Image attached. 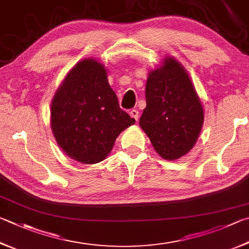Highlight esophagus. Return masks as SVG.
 I'll use <instances>...</instances> for the list:
<instances>
[{
  "mask_svg": "<svg viewBox=\"0 0 249 249\" xmlns=\"http://www.w3.org/2000/svg\"><path fill=\"white\" fill-rule=\"evenodd\" d=\"M129 115L132 116L135 121H138V119H139V112H138L137 110H135V109L130 110V112H129Z\"/></svg>",
  "mask_w": 249,
  "mask_h": 249,
  "instance_id": "1",
  "label": "esophagus"
}]
</instances>
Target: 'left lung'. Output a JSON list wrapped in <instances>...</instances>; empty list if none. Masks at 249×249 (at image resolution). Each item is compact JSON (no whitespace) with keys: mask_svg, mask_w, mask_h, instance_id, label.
Instances as JSON below:
<instances>
[{"mask_svg":"<svg viewBox=\"0 0 249 249\" xmlns=\"http://www.w3.org/2000/svg\"><path fill=\"white\" fill-rule=\"evenodd\" d=\"M139 125L165 160H176L196 143L203 124V107L187 71L174 57L151 71Z\"/></svg>","mask_w":249,"mask_h":249,"instance_id":"1","label":"left lung"}]
</instances>
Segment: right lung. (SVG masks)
<instances>
[{"mask_svg":"<svg viewBox=\"0 0 249 249\" xmlns=\"http://www.w3.org/2000/svg\"><path fill=\"white\" fill-rule=\"evenodd\" d=\"M134 123L133 117L120 107L106 67L93 58L78 62L53 97L54 137L58 147L80 163L105 160L117 136Z\"/></svg>","mask_w":249,"mask_h":249,"instance_id":"1","label":"right lung"}]
</instances>
